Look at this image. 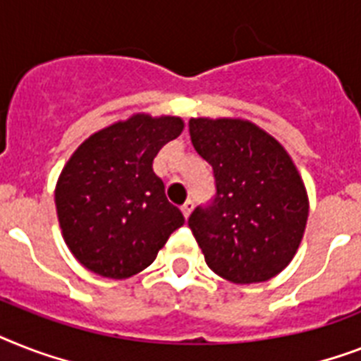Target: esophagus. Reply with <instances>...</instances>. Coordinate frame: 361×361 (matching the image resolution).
Segmentation results:
<instances>
[{
	"label": "esophagus",
	"instance_id": "esophagus-1",
	"mask_svg": "<svg viewBox=\"0 0 361 361\" xmlns=\"http://www.w3.org/2000/svg\"><path fill=\"white\" fill-rule=\"evenodd\" d=\"M192 207H195V204H192V200H187L183 206H181V213H183V216L185 219H189L190 211H192Z\"/></svg>",
	"mask_w": 361,
	"mask_h": 361
}]
</instances>
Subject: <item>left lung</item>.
Listing matches in <instances>:
<instances>
[{
	"instance_id": "1",
	"label": "left lung",
	"mask_w": 361,
	"mask_h": 361,
	"mask_svg": "<svg viewBox=\"0 0 361 361\" xmlns=\"http://www.w3.org/2000/svg\"><path fill=\"white\" fill-rule=\"evenodd\" d=\"M190 142L213 166L215 196L189 216L206 263L233 283L271 280L302 241L304 183L283 146L247 120L190 118Z\"/></svg>"
}]
</instances>
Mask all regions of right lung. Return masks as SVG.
<instances>
[{
  "label": "right lung",
  "instance_id": "right-lung-1",
  "mask_svg": "<svg viewBox=\"0 0 361 361\" xmlns=\"http://www.w3.org/2000/svg\"><path fill=\"white\" fill-rule=\"evenodd\" d=\"M183 131L178 116L135 114L79 146L61 172L55 206L75 259L105 278L152 265L183 215L152 169L157 152Z\"/></svg>",
  "mask_w": 361,
  "mask_h": 361
}]
</instances>
